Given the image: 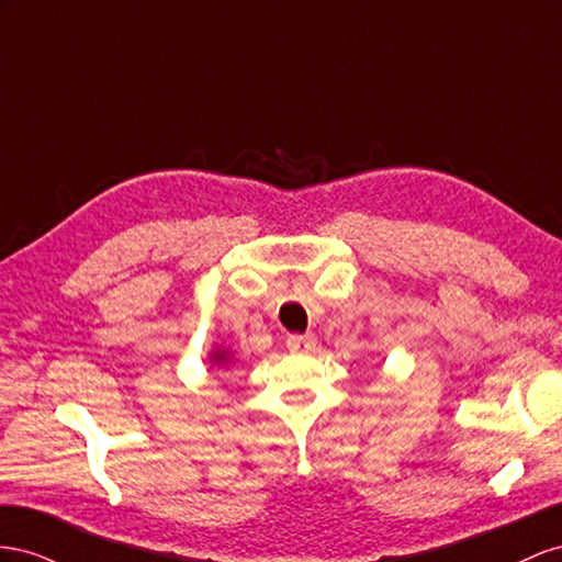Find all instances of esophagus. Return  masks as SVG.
Here are the masks:
<instances>
[{"label":"esophagus","mask_w":562,"mask_h":562,"mask_svg":"<svg viewBox=\"0 0 562 562\" xmlns=\"http://www.w3.org/2000/svg\"><path fill=\"white\" fill-rule=\"evenodd\" d=\"M315 346H317V339L313 334H292L290 339H286V348L292 352H311L315 350Z\"/></svg>","instance_id":"34e87169"}]
</instances>
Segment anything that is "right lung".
I'll list each match as a JSON object with an SVG mask.
<instances>
[{"label": "right lung", "mask_w": 562, "mask_h": 562, "mask_svg": "<svg viewBox=\"0 0 562 562\" xmlns=\"http://www.w3.org/2000/svg\"><path fill=\"white\" fill-rule=\"evenodd\" d=\"M212 360L218 362V364H226L228 362V352L226 350H214L212 352Z\"/></svg>", "instance_id": "1"}]
</instances>
